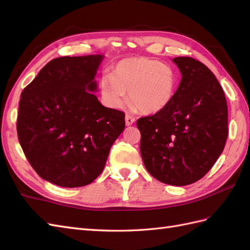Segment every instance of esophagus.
Wrapping results in <instances>:
<instances>
[{"label":"esophagus","mask_w":250,"mask_h":250,"mask_svg":"<svg viewBox=\"0 0 250 250\" xmlns=\"http://www.w3.org/2000/svg\"><path fill=\"white\" fill-rule=\"evenodd\" d=\"M134 121H135V119H134L132 116L126 115V117H125V122H126V125H127V126L132 125V124L134 123Z\"/></svg>","instance_id":"34e87169"}]
</instances>
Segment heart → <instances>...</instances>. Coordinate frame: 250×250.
I'll list each match as a JSON object with an SVG mask.
<instances>
[{"instance_id": "obj_1", "label": "heart", "mask_w": 250, "mask_h": 250, "mask_svg": "<svg viewBox=\"0 0 250 250\" xmlns=\"http://www.w3.org/2000/svg\"><path fill=\"white\" fill-rule=\"evenodd\" d=\"M178 85V74L172 65L149 57H132L120 62L112 74L103 75L100 92L111 108H123L128 93L135 108L153 115L169 106Z\"/></svg>"}]
</instances>
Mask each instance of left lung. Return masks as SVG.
I'll list each match as a JSON object with an SVG mask.
<instances>
[{
    "label": "left lung",
    "instance_id": "1",
    "mask_svg": "<svg viewBox=\"0 0 250 250\" xmlns=\"http://www.w3.org/2000/svg\"><path fill=\"white\" fill-rule=\"evenodd\" d=\"M183 75L169 106L140 118L141 154L161 183L188 186L201 179L220 156L228 139V104L220 83L192 57L173 59Z\"/></svg>",
    "mask_w": 250,
    "mask_h": 250
}]
</instances>
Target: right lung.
<instances>
[{"label":"right lung","mask_w":250,"mask_h":250,"mask_svg":"<svg viewBox=\"0 0 250 250\" xmlns=\"http://www.w3.org/2000/svg\"><path fill=\"white\" fill-rule=\"evenodd\" d=\"M102 55L58 57L21 95L18 138L39 175L59 187L86 186L100 175L125 113L92 93Z\"/></svg>","instance_id":"obj_1"}]
</instances>
